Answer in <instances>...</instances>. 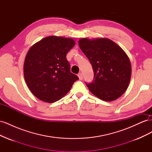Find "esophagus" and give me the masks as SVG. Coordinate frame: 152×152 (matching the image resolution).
Listing matches in <instances>:
<instances>
[{
  "label": "esophagus",
  "instance_id": "esophagus-1",
  "mask_svg": "<svg viewBox=\"0 0 152 152\" xmlns=\"http://www.w3.org/2000/svg\"><path fill=\"white\" fill-rule=\"evenodd\" d=\"M78 77H79V80L83 79V75H82V73H79V74H78Z\"/></svg>",
  "mask_w": 152,
  "mask_h": 152
}]
</instances>
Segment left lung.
<instances>
[{"mask_svg":"<svg viewBox=\"0 0 152 152\" xmlns=\"http://www.w3.org/2000/svg\"><path fill=\"white\" fill-rule=\"evenodd\" d=\"M79 45L93 66L94 80L86 83L91 93L106 102L121 97L129 84L132 72L125 51L107 38H82Z\"/></svg>","mask_w":152,"mask_h":152,"instance_id":"left-lung-1","label":"left lung"}]
</instances>
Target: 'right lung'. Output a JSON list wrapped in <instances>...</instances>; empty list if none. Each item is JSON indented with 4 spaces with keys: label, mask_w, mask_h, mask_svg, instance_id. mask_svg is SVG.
<instances>
[{
    "label": "right lung",
    "mask_w": 152,
    "mask_h": 152,
    "mask_svg": "<svg viewBox=\"0 0 152 152\" xmlns=\"http://www.w3.org/2000/svg\"><path fill=\"white\" fill-rule=\"evenodd\" d=\"M75 44L70 38L49 36L29 49L24 62V77L37 98L54 103L64 97L79 79L70 72L66 59V54Z\"/></svg>",
    "instance_id": "1"
}]
</instances>
